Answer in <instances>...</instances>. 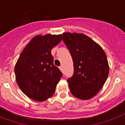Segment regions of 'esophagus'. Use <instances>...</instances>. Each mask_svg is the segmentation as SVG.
Returning <instances> with one entry per match:
<instances>
[{
	"label": "esophagus",
	"mask_w": 125,
	"mask_h": 125,
	"mask_svg": "<svg viewBox=\"0 0 125 125\" xmlns=\"http://www.w3.org/2000/svg\"><path fill=\"white\" fill-rule=\"evenodd\" d=\"M60 70L62 71V72H63V68H62V66H60Z\"/></svg>",
	"instance_id": "esophagus-1"
}]
</instances>
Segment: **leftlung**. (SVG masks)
<instances>
[{
	"mask_svg": "<svg viewBox=\"0 0 125 125\" xmlns=\"http://www.w3.org/2000/svg\"><path fill=\"white\" fill-rule=\"evenodd\" d=\"M63 41L73 60L74 73L67 79L71 92L78 99H91L99 93L108 76L106 55L85 34L63 33Z\"/></svg>",
	"mask_w": 125,
	"mask_h": 125,
	"instance_id": "obj_1",
	"label": "left lung"
}]
</instances>
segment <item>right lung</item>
<instances>
[{"instance_id": "obj_1", "label": "right lung", "mask_w": 125, "mask_h": 125, "mask_svg": "<svg viewBox=\"0 0 125 125\" xmlns=\"http://www.w3.org/2000/svg\"><path fill=\"white\" fill-rule=\"evenodd\" d=\"M62 40V34L38 35L21 53L15 66L17 83L30 99L42 102L54 95L62 73L54 65L51 50Z\"/></svg>"}]
</instances>
